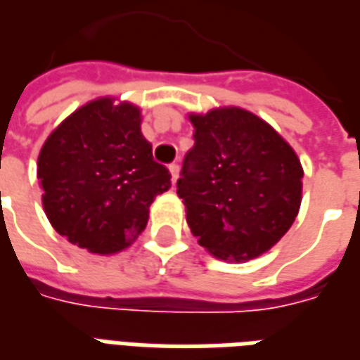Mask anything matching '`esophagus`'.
I'll return each instance as SVG.
<instances>
[{"instance_id":"obj_1","label":"esophagus","mask_w":360,"mask_h":360,"mask_svg":"<svg viewBox=\"0 0 360 360\" xmlns=\"http://www.w3.org/2000/svg\"><path fill=\"white\" fill-rule=\"evenodd\" d=\"M169 170L170 174H172V184H174L178 180V170H180V167H178V163H170Z\"/></svg>"}]
</instances>
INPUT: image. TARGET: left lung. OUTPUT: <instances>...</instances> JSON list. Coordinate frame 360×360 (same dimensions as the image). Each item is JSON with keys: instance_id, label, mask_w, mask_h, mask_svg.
<instances>
[{"instance_id": "8db88e82", "label": "left lung", "mask_w": 360, "mask_h": 360, "mask_svg": "<svg viewBox=\"0 0 360 360\" xmlns=\"http://www.w3.org/2000/svg\"><path fill=\"white\" fill-rule=\"evenodd\" d=\"M193 140L176 193L199 245L221 260H250L296 220L304 170L266 121L239 108L191 115Z\"/></svg>"}]
</instances>
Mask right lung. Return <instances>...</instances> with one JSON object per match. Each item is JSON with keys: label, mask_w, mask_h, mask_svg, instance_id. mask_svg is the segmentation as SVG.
<instances>
[{"label": "right lung", "mask_w": 360, "mask_h": 360, "mask_svg": "<svg viewBox=\"0 0 360 360\" xmlns=\"http://www.w3.org/2000/svg\"><path fill=\"white\" fill-rule=\"evenodd\" d=\"M43 207L53 228L94 254L129 247L148 224L155 195L170 188L140 132V110L100 98L79 108L43 144L37 159Z\"/></svg>", "instance_id": "1"}]
</instances>
